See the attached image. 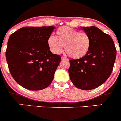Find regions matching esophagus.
<instances>
[{
  "mask_svg": "<svg viewBox=\"0 0 121 121\" xmlns=\"http://www.w3.org/2000/svg\"><path fill=\"white\" fill-rule=\"evenodd\" d=\"M61 59L62 60H68V59L67 58V57H64V56H62Z\"/></svg>",
  "mask_w": 121,
  "mask_h": 121,
  "instance_id": "34e87169",
  "label": "esophagus"
}]
</instances>
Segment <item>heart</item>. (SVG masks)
I'll use <instances>...</instances> for the list:
<instances>
[{"instance_id":"1","label":"heart","mask_w":121,"mask_h":121,"mask_svg":"<svg viewBox=\"0 0 121 121\" xmlns=\"http://www.w3.org/2000/svg\"><path fill=\"white\" fill-rule=\"evenodd\" d=\"M56 34V36L50 35L47 40L49 48L54 54L61 53L64 45L67 53L74 59L83 57L89 50L91 40L86 33L62 26L57 29Z\"/></svg>"}]
</instances>
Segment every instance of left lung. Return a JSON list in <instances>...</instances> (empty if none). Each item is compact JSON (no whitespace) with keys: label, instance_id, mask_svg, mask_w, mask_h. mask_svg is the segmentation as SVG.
Wrapping results in <instances>:
<instances>
[{"label":"left lung","instance_id":"left-lung-1","mask_svg":"<svg viewBox=\"0 0 121 121\" xmlns=\"http://www.w3.org/2000/svg\"><path fill=\"white\" fill-rule=\"evenodd\" d=\"M81 28L89 36L90 47L84 57L70 60L68 73L76 87L90 90L102 85L110 77L116 60V50L110 36L98 28Z\"/></svg>","mask_w":121,"mask_h":121}]
</instances>
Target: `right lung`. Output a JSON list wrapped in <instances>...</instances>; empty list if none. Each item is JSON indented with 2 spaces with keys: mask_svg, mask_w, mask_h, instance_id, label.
<instances>
[{
  "mask_svg": "<svg viewBox=\"0 0 121 121\" xmlns=\"http://www.w3.org/2000/svg\"><path fill=\"white\" fill-rule=\"evenodd\" d=\"M55 27L26 26L11 35L6 50L8 68L14 79L30 90H43L51 84L60 62L51 53L49 36Z\"/></svg>",
  "mask_w": 121,
  "mask_h": 121,
  "instance_id": "obj_1",
  "label": "right lung"
}]
</instances>
